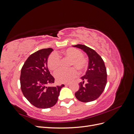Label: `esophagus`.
<instances>
[{
  "instance_id": "esophagus-1",
  "label": "esophagus",
  "mask_w": 134,
  "mask_h": 134,
  "mask_svg": "<svg viewBox=\"0 0 134 134\" xmlns=\"http://www.w3.org/2000/svg\"><path fill=\"white\" fill-rule=\"evenodd\" d=\"M70 84V83H65V86H69V85Z\"/></svg>"
}]
</instances>
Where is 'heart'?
I'll return each mask as SVG.
<instances>
[{
    "instance_id": "1",
    "label": "heart",
    "mask_w": 134,
    "mask_h": 134,
    "mask_svg": "<svg viewBox=\"0 0 134 134\" xmlns=\"http://www.w3.org/2000/svg\"><path fill=\"white\" fill-rule=\"evenodd\" d=\"M61 56L70 59V66L72 67L68 69H60L55 72L54 76L56 80L60 83H64L70 82L77 75V70L79 72H83L88 67V61L83 55L82 52L79 50L74 47H69L63 50L59 54ZM61 59L60 56L56 52H52L48 56L47 65L52 71L58 70L60 66Z\"/></svg>"
}]
</instances>
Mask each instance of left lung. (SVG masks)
<instances>
[{"label": "left lung", "mask_w": 134, "mask_h": 134, "mask_svg": "<svg viewBox=\"0 0 134 134\" xmlns=\"http://www.w3.org/2000/svg\"><path fill=\"white\" fill-rule=\"evenodd\" d=\"M86 52L88 58V67L86 74L81 79L79 89L75 96L79 100L89 102L97 99L104 90L107 84V71L103 59L92 48L84 44L72 46Z\"/></svg>", "instance_id": "left-lung-1"}]
</instances>
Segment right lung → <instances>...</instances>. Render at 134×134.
Returning <instances> with one entry per match:
<instances>
[{
    "label": "right lung",
    "instance_id": "1",
    "mask_svg": "<svg viewBox=\"0 0 134 134\" xmlns=\"http://www.w3.org/2000/svg\"><path fill=\"white\" fill-rule=\"evenodd\" d=\"M52 48H43L31 54L22 68L20 83L22 92L29 102L38 108H50L57 102L61 89L64 85L47 87L55 79L47 68Z\"/></svg>",
    "mask_w": 134,
    "mask_h": 134
}]
</instances>
